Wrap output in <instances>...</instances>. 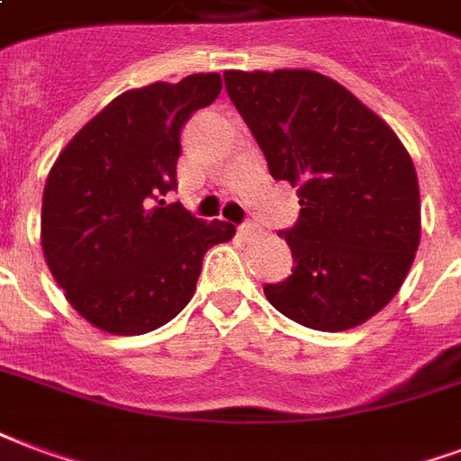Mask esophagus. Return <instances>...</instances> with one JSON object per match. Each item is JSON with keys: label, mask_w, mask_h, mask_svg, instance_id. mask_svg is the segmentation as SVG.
Here are the masks:
<instances>
[{"label": "esophagus", "mask_w": 461, "mask_h": 461, "mask_svg": "<svg viewBox=\"0 0 461 461\" xmlns=\"http://www.w3.org/2000/svg\"><path fill=\"white\" fill-rule=\"evenodd\" d=\"M255 230H258V228L252 226V223H243V226H240V233L243 235H250V233H255Z\"/></svg>", "instance_id": "1"}]
</instances>
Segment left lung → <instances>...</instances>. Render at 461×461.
Instances as JSON below:
<instances>
[{
    "mask_svg": "<svg viewBox=\"0 0 461 461\" xmlns=\"http://www.w3.org/2000/svg\"><path fill=\"white\" fill-rule=\"evenodd\" d=\"M223 77L272 177L299 194V221L279 233L296 267L265 296L313 330L357 328L399 294L420 245V189L406 145L321 72Z\"/></svg>",
    "mask_w": 461,
    "mask_h": 461,
    "instance_id": "1",
    "label": "left lung"
}]
</instances>
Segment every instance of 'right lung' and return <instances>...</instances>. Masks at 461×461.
I'll return each instance as SVG.
<instances>
[{"mask_svg": "<svg viewBox=\"0 0 461 461\" xmlns=\"http://www.w3.org/2000/svg\"><path fill=\"white\" fill-rule=\"evenodd\" d=\"M218 72L128 89L79 128L48 172L41 245L65 299L112 335L169 323L196 292L203 255L235 226L162 196L177 186L179 133L221 95Z\"/></svg>", "mask_w": 461, "mask_h": 461, "instance_id": "right-lung-1", "label": "right lung"}]
</instances>
